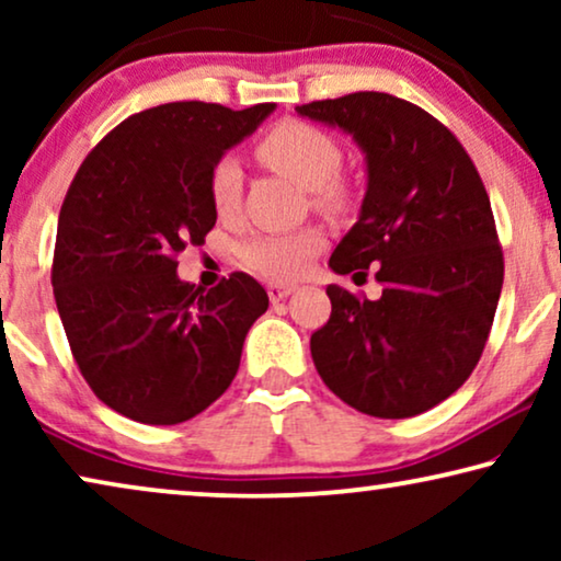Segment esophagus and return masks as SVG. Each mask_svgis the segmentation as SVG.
<instances>
[{
  "instance_id": "esophagus-1",
  "label": "esophagus",
  "mask_w": 561,
  "mask_h": 561,
  "mask_svg": "<svg viewBox=\"0 0 561 561\" xmlns=\"http://www.w3.org/2000/svg\"><path fill=\"white\" fill-rule=\"evenodd\" d=\"M294 290H296V286H290V283H267V296H271L273 304L288 298Z\"/></svg>"
}]
</instances>
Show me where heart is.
Segmentation results:
<instances>
[{"instance_id": "1", "label": "heart", "mask_w": 561, "mask_h": 561, "mask_svg": "<svg viewBox=\"0 0 561 561\" xmlns=\"http://www.w3.org/2000/svg\"><path fill=\"white\" fill-rule=\"evenodd\" d=\"M257 156L275 171L306 188L327 206L347 204L350 188L340 181L342 148L327 129L304 119H280L260 137ZM209 198L219 217H232L242 204V165L234 156H219L209 171ZM324 248L319 227L296 232L252 234L240 244V260L250 271L273 280H290L306 273L317 252Z\"/></svg>"}]
</instances>
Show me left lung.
Returning <instances> with one entry per match:
<instances>
[{
    "label": "left lung",
    "mask_w": 561,
    "mask_h": 561,
    "mask_svg": "<svg viewBox=\"0 0 561 561\" xmlns=\"http://www.w3.org/2000/svg\"><path fill=\"white\" fill-rule=\"evenodd\" d=\"M342 127L367 158L357 225L334 273L375 271L382 296L329 286L332 317L311 334L334 396L378 419H409L449 398L485 350L503 288V248L488 191L462 142L421 106L382 91L296 106Z\"/></svg>",
    "instance_id": "obj_1"
}]
</instances>
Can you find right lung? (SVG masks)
I'll list each match as a JSON object with an SVG mask.
<instances>
[{
	"instance_id": "1",
	"label": "right lung",
	"mask_w": 561,
	"mask_h": 561,
	"mask_svg": "<svg viewBox=\"0 0 561 561\" xmlns=\"http://www.w3.org/2000/svg\"><path fill=\"white\" fill-rule=\"evenodd\" d=\"M275 104L171 102L119 122L83 158L58 217L50 283L99 401L152 426L194 419L234 380L267 294L248 273L202 290L175 275L217 211L209 171Z\"/></svg>"
}]
</instances>
